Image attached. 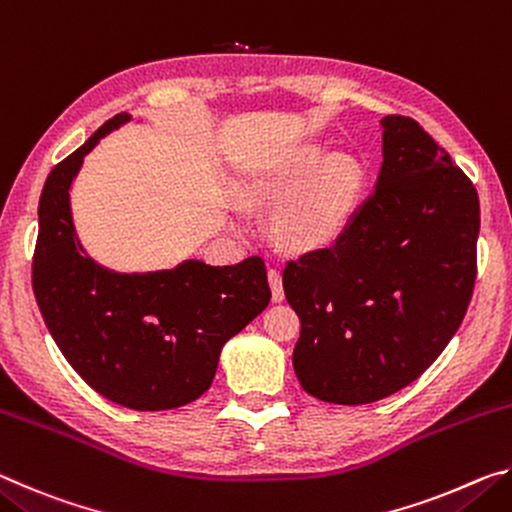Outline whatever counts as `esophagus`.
Here are the masks:
<instances>
[{"instance_id":"1","label":"esophagus","mask_w":512,"mask_h":512,"mask_svg":"<svg viewBox=\"0 0 512 512\" xmlns=\"http://www.w3.org/2000/svg\"><path fill=\"white\" fill-rule=\"evenodd\" d=\"M268 284H271L273 302H282L284 300V289H282V275H280V271H275V268H271V271H268Z\"/></svg>"}]
</instances>
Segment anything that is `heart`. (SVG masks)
<instances>
[{"label": "heart", "mask_w": 512, "mask_h": 512, "mask_svg": "<svg viewBox=\"0 0 512 512\" xmlns=\"http://www.w3.org/2000/svg\"><path fill=\"white\" fill-rule=\"evenodd\" d=\"M363 183L366 173L357 160H334L323 146H305L262 173L253 192L266 203L287 207L277 230L291 248L314 250L332 244L345 230Z\"/></svg>", "instance_id": "b5f03b06"}]
</instances>
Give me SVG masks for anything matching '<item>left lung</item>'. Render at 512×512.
Instances as JSON below:
<instances>
[{"instance_id":"left-lung-1","label":"left lung","mask_w":512,"mask_h":512,"mask_svg":"<svg viewBox=\"0 0 512 512\" xmlns=\"http://www.w3.org/2000/svg\"><path fill=\"white\" fill-rule=\"evenodd\" d=\"M375 192L332 246L284 268L300 318L293 370L309 395L370 404L418 379L470 305L479 196L409 117H384Z\"/></svg>"}]
</instances>
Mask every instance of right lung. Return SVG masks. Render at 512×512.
<instances>
[{
  "label": "right lung",
  "mask_w": 512,
  "mask_h": 512,
  "mask_svg": "<svg viewBox=\"0 0 512 512\" xmlns=\"http://www.w3.org/2000/svg\"><path fill=\"white\" fill-rule=\"evenodd\" d=\"M128 121V112L108 119L51 169L38 205L33 291L85 384L126 409L167 411L210 388L223 345L268 307L271 289L259 257L121 273L85 250L72 214L74 180L101 137Z\"/></svg>",
  "instance_id": "right-lung-1"
}]
</instances>
